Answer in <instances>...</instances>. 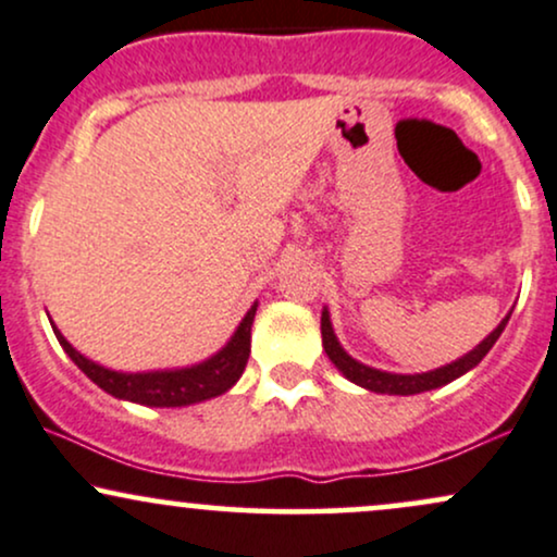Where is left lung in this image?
I'll return each instance as SVG.
<instances>
[{
  "mask_svg": "<svg viewBox=\"0 0 557 557\" xmlns=\"http://www.w3.org/2000/svg\"><path fill=\"white\" fill-rule=\"evenodd\" d=\"M510 314H513V309L505 314L503 322L497 324V327L492 330L490 335L484 337V341L479 343L474 350H469V354L461 356V359L445 363V367L432 369V372H421V374L382 372V369L367 367V363L356 361L354 356H350L348 350L343 348L341 341H337L335 330H332V322H330L327 306L322 309V345H324V354L330 356V361L335 363V367L341 369V374L345 376V380H350L354 385H359L363 389H372V393H382V395H417V393H426V389L443 387V385H447V382L458 380V376L471 372V369H474L476 363L490 354L492 345L497 343V337H500L505 324H508Z\"/></svg>",
  "mask_w": 557,
  "mask_h": 557,
  "instance_id": "obj_1",
  "label": "left lung"
}]
</instances>
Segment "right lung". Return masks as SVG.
Masks as SVG:
<instances>
[{
  "mask_svg": "<svg viewBox=\"0 0 557 557\" xmlns=\"http://www.w3.org/2000/svg\"><path fill=\"white\" fill-rule=\"evenodd\" d=\"M257 306L259 304H253L246 311L238 330L214 356H209L201 363H194V367L157 369V372H114V369L101 367V363L86 359L81 350H75L65 341V335L54 327V322L52 330L57 341L65 348V354L75 361V367L104 393L120 400L140 403V406L177 408L216 398L240 380L243 369L248 363V354H251V324L253 317H257Z\"/></svg>",
  "mask_w": 557,
  "mask_h": 557,
  "instance_id": "right-lung-1",
  "label": "right lung"
}]
</instances>
